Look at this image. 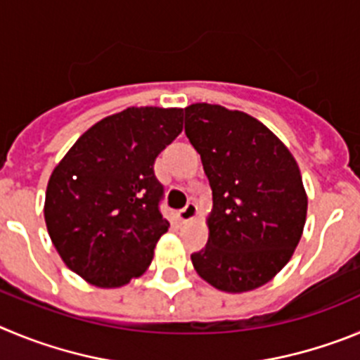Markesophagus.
Returning a JSON list of instances; mask_svg holds the SVG:
<instances>
[{
    "mask_svg": "<svg viewBox=\"0 0 360 360\" xmlns=\"http://www.w3.org/2000/svg\"><path fill=\"white\" fill-rule=\"evenodd\" d=\"M197 215H199V210H197L195 204L188 202L186 206H184V208L179 212V220L186 224V222H190V220L197 219Z\"/></svg>",
    "mask_w": 360,
    "mask_h": 360,
    "instance_id": "34e87169",
    "label": "esophagus"
}]
</instances>
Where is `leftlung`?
Listing matches in <instances>:
<instances>
[{
	"label": "left lung",
	"mask_w": 360,
	"mask_h": 360,
	"mask_svg": "<svg viewBox=\"0 0 360 360\" xmlns=\"http://www.w3.org/2000/svg\"><path fill=\"white\" fill-rule=\"evenodd\" d=\"M184 132L213 192L208 244L192 255L206 283L229 294L255 290L292 258L307 220L300 167L262 122L219 103L184 108Z\"/></svg>",
	"instance_id": "8db88e82"
}]
</instances>
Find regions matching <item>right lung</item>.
I'll list each match as a JSON object with an SVG mask.
<instances>
[{
  "mask_svg": "<svg viewBox=\"0 0 360 360\" xmlns=\"http://www.w3.org/2000/svg\"><path fill=\"white\" fill-rule=\"evenodd\" d=\"M181 108H129L87 129L53 168L44 222L64 264L100 289L140 278L168 229L156 158L183 131Z\"/></svg>",
  "mask_w": 360,
  "mask_h": 360,
  "instance_id": "right-lung-1",
  "label": "right lung"
}]
</instances>
